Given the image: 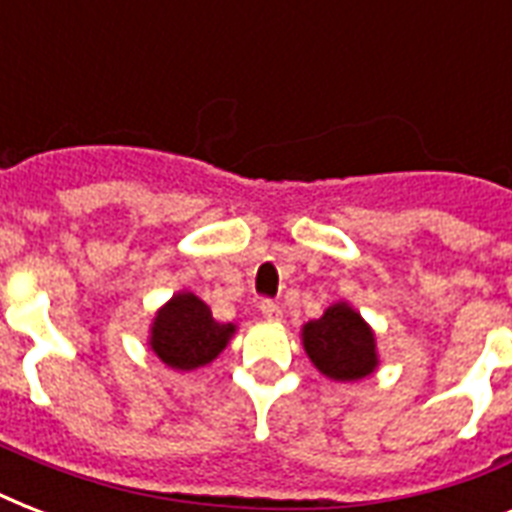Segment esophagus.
<instances>
[{
	"label": "esophagus",
	"instance_id": "1",
	"mask_svg": "<svg viewBox=\"0 0 512 512\" xmlns=\"http://www.w3.org/2000/svg\"><path fill=\"white\" fill-rule=\"evenodd\" d=\"M260 313H263L268 321H281V305L273 303V300H263V303H260Z\"/></svg>",
	"mask_w": 512,
	"mask_h": 512
}]
</instances>
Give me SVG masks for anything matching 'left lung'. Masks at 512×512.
<instances>
[{
	"label": "left lung",
	"instance_id": "left-lung-1",
	"mask_svg": "<svg viewBox=\"0 0 512 512\" xmlns=\"http://www.w3.org/2000/svg\"><path fill=\"white\" fill-rule=\"evenodd\" d=\"M303 345L313 366L337 382L364 380L380 364L372 327L348 303L329 305L321 319L308 321Z\"/></svg>",
	"mask_w": 512,
	"mask_h": 512
}]
</instances>
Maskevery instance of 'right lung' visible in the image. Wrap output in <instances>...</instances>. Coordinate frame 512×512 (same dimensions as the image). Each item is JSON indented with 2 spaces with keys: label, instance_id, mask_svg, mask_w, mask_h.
<instances>
[{
  "label": "right lung",
  "instance_id": "1",
  "mask_svg": "<svg viewBox=\"0 0 512 512\" xmlns=\"http://www.w3.org/2000/svg\"><path fill=\"white\" fill-rule=\"evenodd\" d=\"M236 327L212 319L207 303L193 292H177L156 311L151 324V350L177 372H191L220 356Z\"/></svg>",
  "mask_w": 512,
  "mask_h": 512
}]
</instances>
